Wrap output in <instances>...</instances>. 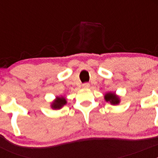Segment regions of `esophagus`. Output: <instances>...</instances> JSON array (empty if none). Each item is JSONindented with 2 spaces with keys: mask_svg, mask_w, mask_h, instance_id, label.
Returning <instances> with one entry per match:
<instances>
[{
  "mask_svg": "<svg viewBox=\"0 0 158 158\" xmlns=\"http://www.w3.org/2000/svg\"><path fill=\"white\" fill-rule=\"evenodd\" d=\"M89 86H90V85H89V83H85L82 85V88H83V89H89Z\"/></svg>",
  "mask_w": 158,
  "mask_h": 158,
  "instance_id": "obj_1",
  "label": "esophagus"
}]
</instances>
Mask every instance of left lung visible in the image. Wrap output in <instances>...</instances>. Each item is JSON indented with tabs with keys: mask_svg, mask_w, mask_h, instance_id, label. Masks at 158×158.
<instances>
[{
	"mask_svg": "<svg viewBox=\"0 0 158 158\" xmlns=\"http://www.w3.org/2000/svg\"><path fill=\"white\" fill-rule=\"evenodd\" d=\"M104 100L112 105H118L120 103V97L115 94V93L112 92H108L106 93L104 95Z\"/></svg>",
	"mask_w": 158,
	"mask_h": 158,
	"instance_id": "1",
	"label": "left lung"
}]
</instances>
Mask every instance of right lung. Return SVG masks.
<instances>
[{
  "label": "right lung",
  "instance_id": "add662e5",
  "mask_svg": "<svg viewBox=\"0 0 158 158\" xmlns=\"http://www.w3.org/2000/svg\"><path fill=\"white\" fill-rule=\"evenodd\" d=\"M67 104L66 99L64 96H57L55 100L51 104V107L54 110L61 109L64 105Z\"/></svg>",
  "mask_w": 158,
  "mask_h": 158
}]
</instances>
